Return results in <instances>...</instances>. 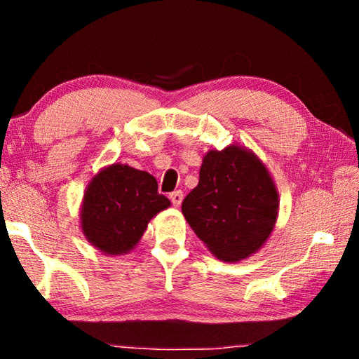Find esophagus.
Returning a JSON list of instances; mask_svg holds the SVG:
<instances>
[{"label": "esophagus", "instance_id": "1", "mask_svg": "<svg viewBox=\"0 0 359 359\" xmlns=\"http://www.w3.org/2000/svg\"><path fill=\"white\" fill-rule=\"evenodd\" d=\"M169 199H171V203L175 205V208H179L182 204V199H184V194H182V191H174L169 194Z\"/></svg>", "mask_w": 359, "mask_h": 359}]
</instances>
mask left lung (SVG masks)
<instances>
[{
	"mask_svg": "<svg viewBox=\"0 0 359 359\" xmlns=\"http://www.w3.org/2000/svg\"><path fill=\"white\" fill-rule=\"evenodd\" d=\"M278 203L276 182L259 156L229 144L203 156L199 182L182 203V214L214 257L236 263L269 239Z\"/></svg>",
	"mask_w": 359,
	"mask_h": 359,
	"instance_id": "1",
	"label": "left lung"
}]
</instances>
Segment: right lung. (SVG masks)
Listing matches in <instances>:
<instances>
[{
  "label": "right lung",
  "mask_w": 359,
  "mask_h": 359,
  "mask_svg": "<svg viewBox=\"0 0 359 359\" xmlns=\"http://www.w3.org/2000/svg\"><path fill=\"white\" fill-rule=\"evenodd\" d=\"M169 205L154 175L114 163L100 169L85 188L81 229L95 248L120 257L139 244L149 222Z\"/></svg>",
  "instance_id": "right-lung-1"
}]
</instances>
